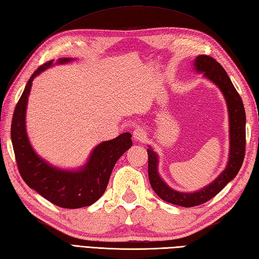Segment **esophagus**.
Instances as JSON below:
<instances>
[{
	"instance_id": "obj_1",
	"label": "esophagus",
	"mask_w": 259,
	"mask_h": 259,
	"mask_svg": "<svg viewBox=\"0 0 259 259\" xmlns=\"http://www.w3.org/2000/svg\"><path fill=\"white\" fill-rule=\"evenodd\" d=\"M134 138L137 141H144L145 138H146V132H145L143 128L141 127H137L135 131H134Z\"/></svg>"
}]
</instances>
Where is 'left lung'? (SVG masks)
Returning <instances> with one entry per match:
<instances>
[{
  "label": "left lung",
  "mask_w": 259,
  "mask_h": 259,
  "mask_svg": "<svg viewBox=\"0 0 259 259\" xmlns=\"http://www.w3.org/2000/svg\"><path fill=\"white\" fill-rule=\"evenodd\" d=\"M195 70L203 72L222 91L229 108L230 115V157L228 167L212 184L193 193H185L172 190L161 180L157 170L158 157L155 151L148 148V178L151 188L160 199L176 205L191 207L205 203L222 190L229 182L236 177L242 167L245 157L246 145V116L243 101L233 85L228 73L219 62L210 56L200 55L194 61Z\"/></svg>",
  "instance_id": "1"
}]
</instances>
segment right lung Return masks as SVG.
<instances>
[{
    "label": "right lung",
    "instance_id": "right-lung-1",
    "mask_svg": "<svg viewBox=\"0 0 259 259\" xmlns=\"http://www.w3.org/2000/svg\"><path fill=\"white\" fill-rule=\"evenodd\" d=\"M72 59H59V64ZM53 60L41 65L31 74L15 106L11 137L18 171L26 185L55 205L65 209L91 205L101 198L109 184L117 159L132 146V135L124 133L114 140L101 143L93 149L90 159L77 171H67L50 166L35 154L25 127V114L31 82L36 75L52 66Z\"/></svg>",
    "mask_w": 259,
    "mask_h": 259
}]
</instances>
